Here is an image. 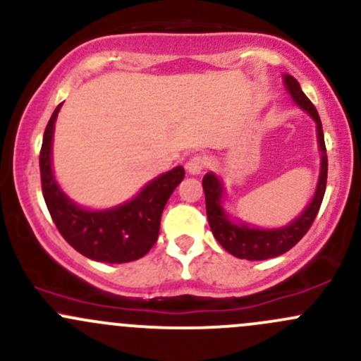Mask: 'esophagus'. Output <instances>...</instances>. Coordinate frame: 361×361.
Returning <instances> with one entry per match:
<instances>
[{
    "instance_id": "obj_1",
    "label": "esophagus",
    "mask_w": 361,
    "mask_h": 361,
    "mask_svg": "<svg viewBox=\"0 0 361 361\" xmlns=\"http://www.w3.org/2000/svg\"><path fill=\"white\" fill-rule=\"evenodd\" d=\"M207 166V159L204 155H194L187 162V169L190 174H199Z\"/></svg>"
}]
</instances>
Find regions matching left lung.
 <instances>
[{
	"label": "left lung",
	"instance_id": "obj_1",
	"mask_svg": "<svg viewBox=\"0 0 361 361\" xmlns=\"http://www.w3.org/2000/svg\"><path fill=\"white\" fill-rule=\"evenodd\" d=\"M285 85L288 92L292 94L293 101L309 113L316 122V130H318V145L322 150V169H319V180L318 187H316V194L312 197L311 204L305 207L304 213L293 220L292 224L286 225L283 228H271V231H264V228H251L245 224H234L228 220L227 213L221 207V188L220 180L214 176L213 173H207L202 178V188L204 195H206V213L209 227L213 231L214 239L224 246L231 255L238 258H246V260H267V258L279 257V255L286 253L292 250L298 241L305 235V232L311 228L312 221H314L316 214H318L319 206L323 202V195H325L326 188V174H329V159H326V147L325 137H323V127L322 120H319L318 111H316L314 104L309 101V97L302 92L300 85L293 76L285 75Z\"/></svg>",
	"mask_w": 361,
	"mask_h": 361
}]
</instances>
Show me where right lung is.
Segmentation results:
<instances>
[{"mask_svg":"<svg viewBox=\"0 0 361 361\" xmlns=\"http://www.w3.org/2000/svg\"><path fill=\"white\" fill-rule=\"evenodd\" d=\"M59 106L50 116L39 150L42 192L49 213L68 245L90 260L126 264L145 257L157 243L160 216L167 199L181 183L185 169L174 167L147 185L133 201L106 211H89L76 206L57 187L50 164L54 122Z\"/></svg>","mask_w":361,"mask_h":361,"instance_id":"1","label":"right lung"}]
</instances>
